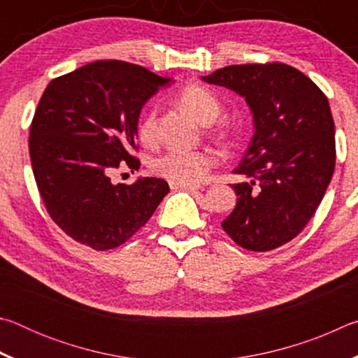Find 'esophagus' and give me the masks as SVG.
I'll list each match as a JSON object with an SVG mask.
<instances>
[{"instance_id": "34e87169", "label": "esophagus", "mask_w": 358, "mask_h": 358, "mask_svg": "<svg viewBox=\"0 0 358 358\" xmlns=\"http://www.w3.org/2000/svg\"><path fill=\"white\" fill-rule=\"evenodd\" d=\"M172 189H186V191H194V189H201V185H194V183H171Z\"/></svg>"}]
</instances>
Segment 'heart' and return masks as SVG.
Returning a JSON list of instances; mask_svg holds the SVG:
<instances>
[{
  "label": "heart",
  "instance_id": "1",
  "mask_svg": "<svg viewBox=\"0 0 358 358\" xmlns=\"http://www.w3.org/2000/svg\"><path fill=\"white\" fill-rule=\"evenodd\" d=\"M178 104L203 124H210L220 115V102L215 94L199 85H189L178 94ZM156 112L148 110L138 124V138L143 143L155 141ZM215 166V156L208 151L169 150L151 162V171L171 183H199Z\"/></svg>",
  "mask_w": 358,
  "mask_h": 358
}]
</instances>
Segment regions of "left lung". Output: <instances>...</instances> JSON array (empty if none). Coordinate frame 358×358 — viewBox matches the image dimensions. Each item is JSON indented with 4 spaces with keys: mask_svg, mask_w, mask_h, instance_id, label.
Here are the masks:
<instances>
[{
    "mask_svg": "<svg viewBox=\"0 0 358 358\" xmlns=\"http://www.w3.org/2000/svg\"><path fill=\"white\" fill-rule=\"evenodd\" d=\"M245 98L254 136L234 173L237 205L221 222L235 243L270 251L299 235L335 171V123L329 99L292 66L232 64L202 77Z\"/></svg>",
    "mask_w": 358,
    "mask_h": 358,
    "instance_id": "1",
    "label": "left lung"
}]
</instances>
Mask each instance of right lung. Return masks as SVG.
Wrapping results in <instances>:
<instances>
[{"instance_id": "1", "label": "right lung", "mask_w": 358, "mask_h": 358, "mask_svg": "<svg viewBox=\"0 0 358 358\" xmlns=\"http://www.w3.org/2000/svg\"><path fill=\"white\" fill-rule=\"evenodd\" d=\"M172 78L142 66L94 62L47 85L29 129V156L42 201L58 227L96 251L112 250L147 224L169 192L166 180L113 185L115 169L138 171L141 112Z\"/></svg>"}]
</instances>
